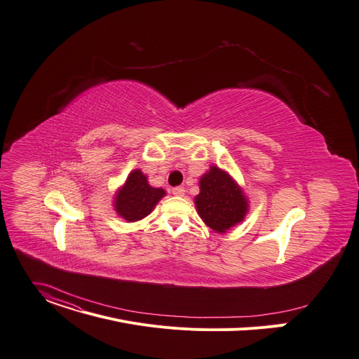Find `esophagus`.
I'll list each match as a JSON object with an SVG mask.
<instances>
[{"instance_id":"esophagus-1","label":"esophagus","mask_w":359,"mask_h":359,"mask_svg":"<svg viewBox=\"0 0 359 359\" xmlns=\"http://www.w3.org/2000/svg\"><path fill=\"white\" fill-rule=\"evenodd\" d=\"M172 193L175 194V196H183L184 194V187L183 186H176L172 189Z\"/></svg>"}]
</instances>
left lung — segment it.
<instances>
[{
	"instance_id": "1",
	"label": "left lung",
	"mask_w": 359,
	"mask_h": 359,
	"mask_svg": "<svg viewBox=\"0 0 359 359\" xmlns=\"http://www.w3.org/2000/svg\"><path fill=\"white\" fill-rule=\"evenodd\" d=\"M194 203L203 222L219 233L242 222L248 210V202L238 184L215 166L202 177L201 193Z\"/></svg>"
}]
</instances>
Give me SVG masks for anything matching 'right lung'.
Wrapping results in <instances>:
<instances>
[{
  "instance_id": "1",
  "label": "right lung",
  "mask_w": 359,
  "mask_h": 359,
  "mask_svg": "<svg viewBox=\"0 0 359 359\" xmlns=\"http://www.w3.org/2000/svg\"><path fill=\"white\" fill-rule=\"evenodd\" d=\"M163 196L165 190L149 186L146 176L140 170H135L117 193L116 210L127 222H136L146 217Z\"/></svg>"
}]
</instances>
